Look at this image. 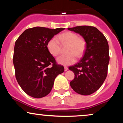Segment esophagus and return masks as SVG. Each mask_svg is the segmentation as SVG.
I'll return each instance as SVG.
<instances>
[{
  "instance_id": "esophagus-1",
  "label": "esophagus",
  "mask_w": 123,
  "mask_h": 123,
  "mask_svg": "<svg viewBox=\"0 0 123 123\" xmlns=\"http://www.w3.org/2000/svg\"><path fill=\"white\" fill-rule=\"evenodd\" d=\"M64 69H65V71H67L68 70V68L67 66H64Z\"/></svg>"
}]
</instances>
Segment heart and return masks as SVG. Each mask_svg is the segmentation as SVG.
Wrapping results in <instances>:
<instances>
[{"instance_id":"obj_1","label":"heart","mask_w":123,"mask_h":123,"mask_svg":"<svg viewBox=\"0 0 123 123\" xmlns=\"http://www.w3.org/2000/svg\"><path fill=\"white\" fill-rule=\"evenodd\" d=\"M68 44L65 55H61L57 58L58 62L63 65H70L76 62L77 57H80L84 53L86 43L77 35L70 32H66L60 35L57 38L53 37L47 42V49L49 53L54 57H57L61 51V45Z\"/></svg>"}]
</instances>
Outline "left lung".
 I'll return each mask as SVG.
<instances>
[{"mask_svg": "<svg viewBox=\"0 0 123 123\" xmlns=\"http://www.w3.org/2000/svg\"><path fill=\"white\" fill-rule=\"evenodd\" d=\"M68 29L80 34L87 44L79 62L69 67L74 73L70 85L78 94L90 95L101 87L106 78L109 62L108 41L94 26L84 25Z\"/></svg>", "mask_w": 123, "mask_h": 123, "instance_id": "1", "label": "left lung"}]
</instances>
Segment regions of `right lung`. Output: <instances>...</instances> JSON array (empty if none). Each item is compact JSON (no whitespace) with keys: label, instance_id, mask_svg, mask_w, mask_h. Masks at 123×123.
Here are the masks:
<instances>
[{"label":"right lung","instance_id":"1","mask_svg":"<svg viewBox=\"0 0 123 123\" xmlns=\"http://www.w3.org/2000/svg\"><path fill=\"white\" fill-rule=\"evenodd\" d=\"M65 28L34 27L26 29L17 39L13 55L17 82L28 95L45 97L51 91L55 77L64 72L47 49L51 38Z\"/></svg>","mask_w":123,"mask_h":123}]
</instances>
